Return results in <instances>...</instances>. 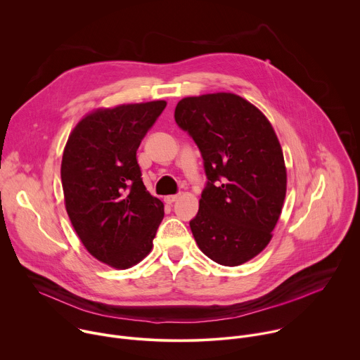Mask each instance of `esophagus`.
<instances>
[{
	"instance_id": "34e87169",
	"label": "esophagus",
	"mask_w": 360,
	"mask_h": 360,
	"mask_svg": "<svg viewBox=\"0 0 360 360\" xmlns=\"http://www.w3.org/2000/svg\"><path fill=\"white\" fill-rule=\"evenodd\" d=\"M178 198H179V195H168V196L164 198V200L171 205V203H174L175 200H178Z\"/></svg>"
}]
</instances>
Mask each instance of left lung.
<instances>
[{
	"label": "left lung",
	"instance_id": "1",
	"mask_svg": "<svg viewBox=\"0 0 360 360\" xmlns=\"http://www.w3.org/2000/svg\"><path fill=\"white\" fill-rule=\"evenodd\" d=\"M175 121L199 146L208 176L189 222L199 249L224 266L253 259L271 242L286 195L283 152L272 124L232 92L182 98Z\"/></svg>",
	"mask_w": 360,
	"mask_h": 360
}]
</instances>
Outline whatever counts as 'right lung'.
I'll return each instance as SVG.
<instances>
[{
	"label": "right lung",
	"mask_w": 360,
	"mask_h": 360,
	"mask_svg": "<svg viewBox=\"0 0 360 360\" xmlns=\"http://www.w3.org/2000/svg\"><path fill=\"white\" fill-rule=\"evenodd\" d=\"M167 101L122 104L86 114L71 131L63 153L65 210L99 262L128 269L152 249L164 203L141 178L136 149Z\"/></svg>",
	"instance_id": "add662e5"
}]
</instances>
